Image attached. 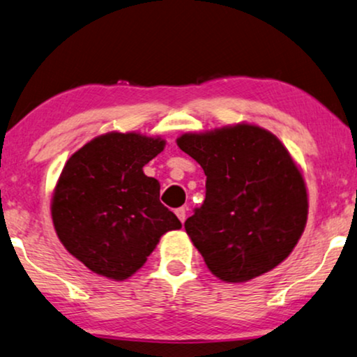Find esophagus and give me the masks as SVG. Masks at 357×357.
Instances as JSON below:
<instances>
[{"label": "esophagus", "mask_w": 357, "mask_h": 357, "mask_svg": "<svg viewBox=\"0 0 357 357\" xmlns=\"http://www.w3.org/2000/svg\"><path fill=\"white\" fill-rule=\"evenodd\" d=\"M186 212H188V208H184V207L176 208V215H178V218H179V220H181V222L186 220Z\"/></svg>", "instance_id": "1"}]
</instances>
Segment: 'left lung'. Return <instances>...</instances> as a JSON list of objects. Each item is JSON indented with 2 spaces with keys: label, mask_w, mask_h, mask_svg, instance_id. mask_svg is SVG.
I'll return each instance as SVG.
<instances>
[{
  "label": "left lung",
  "mask_w": 357,
  "mask_h": 357,
  "mask_svg": "<svg viewBox=\"0 0 357 357\" xmlns=\"http://www.w3.org/2000/svg\"><path fill=\"white\" fill-rule=\"evenodd\" d=\"M207 176L206 201L184 228L207 268L246 282L281 264L307 223L303 176L278 137L236 123L176 140Z\"/></svg>",
  "instance_id": "8db88e82"
}]
</instances>
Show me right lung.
I'll use <instances>...</instances> for the list:
<instances>
[{
    "label": "right lung",
    "mask_w": 357,
    "mask_h": 357,
    "mask_svg": "<svg viewBox=\"0 0 357 357\" xmlns=\"http://www.w3.org/2000/svg\"><path fill=\"white\" fill-rule=\"evenodd\" d=\"M165 149L160 137L109 132L75 151L52 196V220L70 255L112 281L135 274L181 222L160 202L144 166Z\"/></svg>",
    "instance_id": "obj_1"
}]
</instances>
